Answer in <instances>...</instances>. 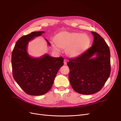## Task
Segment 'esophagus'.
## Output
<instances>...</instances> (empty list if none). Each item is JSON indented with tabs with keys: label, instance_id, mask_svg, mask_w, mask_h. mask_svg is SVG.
<instances>
[{
	"label": "esophagus",
	"instance_id": "1",
	"mask_svg": "<svg viewBox=\"0 0 121 121\" xmlns=\"http://www.w3.org/2000/svg\"><path fill=\"white\" fill-rule=\"evenodd\" d=\"M64 65H67V60H65V59L64 60Z\"/></svg>",
	"mask_w": 121,
	"mask_h": 121
}]
</instances>
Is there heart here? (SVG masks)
Instances as JSON below:
<instances>
[{"mask_svg":"<svg viewBox=\"0 0 121 121\" xmlns=\"http://www.w3.org/2000/svg\"><path fill=\"white\" fill-rule=\"evenodd\" d=\"M54 42L52 47L55 50H59V48L65 49L68 56L76 57L89 48L91 39L87 34L63 31L55 36Z\"/></svg>","mask_w":121,"mask_h":121,"instance_id":"heart-1","label":"heart"}]
</instances>
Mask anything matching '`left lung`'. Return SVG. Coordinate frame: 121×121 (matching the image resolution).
I'll list each match as a JSON object with an SVG mask.
<instances>
[{
	"mask_svg": "<svg viewBox=\"0 0 121 121\" xmlns=\"http://www.w3.org/2000/svg\"><path fill=\"white\" fill-rule=\"evenodd\" d=\"M92 46L81 56L69 59V78L76 92L90 95L99 91L111 74V54L108 46L100 35L91 32ZM95 55L96 57L92 58Z\"/></svg>",
	"mask_w": 121,
	"mask_h": 121,
	"instance_id": "1",
	"label": "left lung"
}]
</instances>
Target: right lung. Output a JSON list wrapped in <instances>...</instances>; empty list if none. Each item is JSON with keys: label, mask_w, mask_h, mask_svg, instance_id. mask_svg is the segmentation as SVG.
Here are the masks:
<instances>
[{"label": "right lung", "mask_w": 121, "mask_h": 121, "mask_svg": "<svg viewBox=\"0 0 121 121\" xmlns=\"http://www.w3.org/2000/svg\"><path fill=\"white\" fill-rule=\"evenodd\" d=\"M44 33L33 32L22 36L17 41L12 54L13 77L21 88L30 95H42L48 92L58 70L64 65L63 57H53L48 54L39 57L29 56V42Z\"/></svg>", "instance_id": "obj_1"}]
</instances>
